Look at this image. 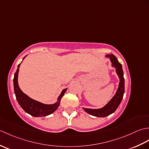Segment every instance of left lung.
Here are the masks:
<instances>
[{
  "mask_svg": "<svg viewBox=\"0 0 149 149\" xmlns=\"http://www.w3.org/2000/svg\"><path fill=\"white\" fill-rule=\"evenodd\" d=\"M106 56L107 58H109L111 61L112 63V66L115 67L116 72L120 78V83L118 90H117L115 96L102 108L98 109L83 108L85 111L89 113L90 115L97 117H106L115 112L121 102L125 91L124 78H123V72L122 65L118 62V59L113 54H107Z\"/></svg>",
  "mask_w": 149,
  "mask_h": 149,
  "instance_id": "1",
  "label": "left lung"
}]
</instances>
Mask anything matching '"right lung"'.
<instances>
[{
  "label": "right lung",
  "mask_w": 149,
  "mask_h": 149,
  "mask_svg": "<svg viewBox=\"0 0 149 149\" xmlns=\"http://www.w3.org/2000/svg\"><path fill=\"white\" fill-rule=\"evenodd\" d=\"M26 58L24 57V59ZM21 63L18 65V68L17 72H15L14 75L13 79V84H14V91L18 104L22 107L25 111L29 114L31 116L39 117V116H46L49 115L50 114L54 113L55 111L58 109V106H59L60 101L62 97L64 95L66 89L63 90L61 95L58 97V102L55 103L54 104H44L40 102H38L36 100H34L30 97H28L27 95L22 92V91L20 89L18 84V74L19 71V67H20Z\"/></svg>",
  "instance_id": "1"
}]
</instances>
